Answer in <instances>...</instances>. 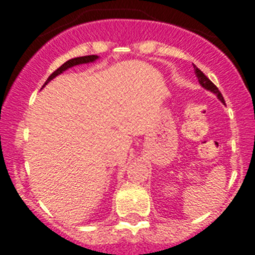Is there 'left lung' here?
<instances>
[{
	"instance_id": "8db88e82",
	"label": "left lung",
	"mask_w": 255,
	"mask_h": 255,
	"mask_svg": "<svg viewBox=\"0 0 255 255\" xmlns=\"http://www.w3.org/2000/svg\"><path fill=\"white\" fill-rule=\"evenodd\" d=\"M194 70H195V75H197V78H198V80H199L200 85H202V87H203V88H206L207 91H211V92H213V93H215V94H217V97H218V98H220L221 102L225 103L224 97H222L221 92L218 91V88L216 87V85L213 84V83H212L211 80H209V79L207 78V76L204 75V74L202 73V71H200V70L198 69L197 66H194Z\"/></svg>"
}]
</instances>
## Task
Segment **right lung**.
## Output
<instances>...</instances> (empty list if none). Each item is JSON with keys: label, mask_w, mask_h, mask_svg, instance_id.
Wrapping results in <instances>:
<instances>
[{"label": "right lung", "mask_w": 255, "mask_h": 255, "mask_svg": "<svg viewBox=\"0 0 255 255\" xmlns=\"http://www.w3.org/2000/svg\"><path fill=\"white\" fill-rule=\"evenodd\" d=\"M97 58H98V56L96 55H91V56H83V57H76V58H71V60L66 61L64 65H61L60 67H58L57 70H55L53 73L49 75V78L47 79V82L44 83V85L47 84V83L49 82V80H52L53 78H56L57 75H60L62 71H65V70H67L69 67H73L75 66V65H80V64H88V62H93V61H96ZM43 85V87H44Z\"/></svg>", "instance_id": "1"}]
</instances>
